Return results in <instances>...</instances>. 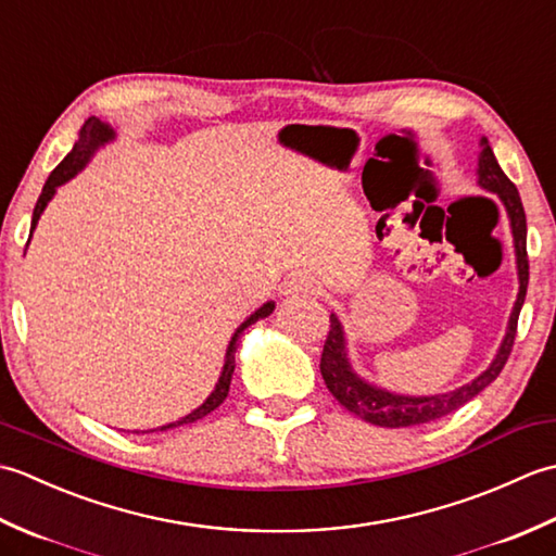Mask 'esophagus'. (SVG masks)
I'll return each mask as SVG.
<instances>
[{
    "mask_svg": "<svg viewBox=\"0 0 556 556\" xmlns=\"http://www.w3.org/2000/svg\"><path fill=\"white\" fill-rule=\"evenodd\" d=\"M320 291V281L311 275H296L285 285L287 296H315Z\"/></svg>",
    "mask_w": 556,
    "mask_h": 556,
    "instance_id": "34e87169",
    "label": "esophagus"
}]
</instances>
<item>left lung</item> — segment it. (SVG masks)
Listing matches in <instances>:
<instances>
[{
	"instance_id": "left-lung-1",
	"label": "left lung",
	"mask_w": 556,
	"mask_h": 556,
	"mask_svg": "<svg viewBox=\"0 0 556 556\" xmlns=\"http://www.w3.org/2000/svg\"><path fill=\"white\" fill-rule=\"evenodd\" d=\"M482 152L478 160V184L490 193H497L504 203L506 215H509L511 233H514V251H516V267H518V296L514 303V311L509 317V327H506V337L497 351V356L490 363L485 372H480L476 380L468 384L454 389V392L446 394H434V396H404L387 392L382 387H375L365 382L363 377L353 372L351 363L346 358V339H344V327H341L339 317L332 313L329 315V334L323 349L320 358V372L329 392L339 401L341 406L351 410L353 416L363 418L365 422L380 425V428H410V425H422L440 420L448 413H454L473 396H478L482 389L497 380L502 368L509 361V353L514 349L516 339V327H518V315H521L523 301H526V289H528V251H526V212L521 195H518L516 186L509 181L500 167L497 157L488 143V138L480 140Z\"/></svg>"
}]
</instances>
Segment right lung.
Wrapping results in <instances>:
<instances>
[{
  "label": "right lung",
  "mask_w": 556,
  "mask_h": 556,
  "mask_svg": "<svg viewBox=\"0 0 556 556\" xmlns=\"http://www.w3.org/2000/svg\"><path fill=\"white\" fill-rule=\"evenodd\" d=\"M114 138V131L110 128V124H104V122H100L98 116H90V119L83 124V128H80V136H78V140H76V146H74V150L68 152V155L59 162V167L50 174V179L45 181V186H42V193H40V198H38V203H35V210H33V222H30V236H33V229H35V224H38V219H40V215H42V210L47 207V203H50L52 200V195L56 193V186H62V184H66L68 179H74V176L86 167V164L90 162V157L96 155V150L100 148V146H104V143H110V140ZM30 236H28V241H30ZM271 311H275V303L271 301H267L263 308H257L251 317H248L245 323H241V327L236 329L233 332V337H231V341H229V349H227V356H224V368H222V375H219V382H217V387H215V392H212L205 401H203V406H198L195 410H191L188 413V416H184L181 420H174V422H169V425H162V428H155V430H146V432H162V430H172V428H181V425H188V422H195V420H200V418H205L207 413H212L215 410L224 399H227V394H229V384H231V375H233V368H236V363H233V353H236V341H239V337L243 334V329L245 327H251L253 323H257V320H263V317H267Z\"/></svg>",
  "instance_id": "obj_1"
}]
</instances>
